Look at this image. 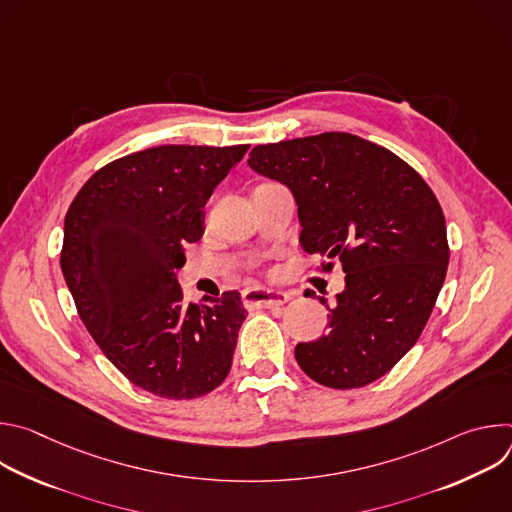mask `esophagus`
I'll return each mask as SVG.
<instances>
[{
	"mask_svg": "<svg viewBox=\"0 0 512 512\" xmlns=\"http://www.w3.org/2000/svg\"><path fill=\"white\" fill-rule=\"evenodd\" d=\"M241 298L247 308H277L291 300L287 291L267 289V287H247L243 289Z\"/></svg>",
	"mask_w": 512,
	"mask_h": 512,
	"instance_id": "1",
	"label": "esophagus"
}]
</instances>
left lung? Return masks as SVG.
Masks as SVG:
<instances>
[{
	"label": "left lung",
	"mask_w": 512,
	"mask_h": 512,
	"mask_svg": "<svg viewBox=\"0 0 512 512\" xmlns=\"http://www.w3.org/2000/svg\"><path fill=\"white\" fill-rule=\"evenodd\" d=\"M249 166L296 196L306 253L342 263L328 334L296 346L316 383L358 389L387 375L421 336L444 285L446 218L427 182L383 145L320 133L257 145ZM324 306L326 298H320Z\"/></svg>",
	"instance_id": "1"
}]
</instances>
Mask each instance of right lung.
I'll return each instance as SVG.
<instances>
[{"label": "right lung", "instance_id": "right-lung-1", "mask_svg": "<svg viewBox=\"0 0 512 512\" xmlns=\"http://www.w3.org/2000/svg\"><path fill=\"white\" fill-rule=\"evenodd\" d=\"M249 145H158L97 170L64 218L60 269L113 367L164 399L221 385L247 316L239 291L186 304L176 271L204 233L202 206Z\"/></svg>", "mask_w": 512, "mask_h": 512}]
</instances>
